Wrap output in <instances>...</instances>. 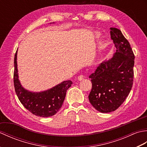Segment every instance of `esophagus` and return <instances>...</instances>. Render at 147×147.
<instances>
[{
    "label": "esophagus",
    "mask_w": 147,
    "mask_h": 147,
    "mask_svg": "<svg viewBox=\"0 0 147 147\" xmlns=\"http://www.w3.org/2000/svg\"><path fill=\"white\" fill-rule=\"evenodd\" d=\"M83 79H84V76L83 75H80L78 76V81H82Z\"/></svg>",
    "instance_id": "1"
}]
</instances>
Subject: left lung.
Returning a JSON list of instances; mask_svg holds the SVG:
<instances>
[{
    "instance_id": "left-lung-1",
    "label": "left lung",
    "mask_w": 147,
    "mask_h": 147,
    "mask_svg": "<svg viewBox=\"0 0 147 147\" xmlns=\"http://www.w3.org/2000/svg\"><path fill=\"white\" fill-rule=\"evenodd\" d=\"M110 30L116 52L89 76L92 83L90 102L102 113L111 112L120 107L131 90L134 77L135 55L129 42L120 30Z\"/></svg>"
}]
</instances>
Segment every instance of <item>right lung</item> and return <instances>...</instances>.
Segmentation results:
<instances>
[{"label": "right lung", "mask_w": 147, "mask_h": 147, "mask_svg": "<svg viewBox=\"0 0 147 147\" xmlns=\"http://www.w3.org/2000/svg\"><path fill=\"white\" fill-rule=\"evenodd\" d=\"M17 53L14 56V85L20 101L27 110L37 116L51 117L59 111L63 104L67 89L71 86V81H64L45 91L33 92L22 86L19 80Z\"/></svg>", "instance_id": "right-lung-1"}]
</instances>
